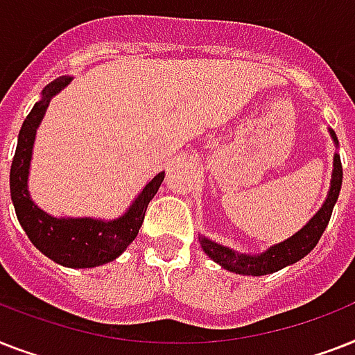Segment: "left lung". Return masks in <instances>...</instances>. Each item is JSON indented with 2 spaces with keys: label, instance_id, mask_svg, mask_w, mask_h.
Instances as JSON below:
<instances>
[{
  "label": "left lung",
  "instance_id": "8db88e82",
  "mask_svg": "<svg viewBox=\"0 0 355 355\" xmlns=\"http://www.w3.org/2000/svg\"><path fill=\"white\" fill-rule=\"evenodd\" d=\"M331 136V141L339 147L337 136L334 130L328 128ZM343 184V167H341V156L334 155V169H331V180L330 189L326 195V200L319 208V211L304 225L298 232L293 234L284 241L275 243L269 248H265L263 252L248 254V252H237L234 248L225 247L221 243L214 241L210 237L199 234V243L205 254L216 263H219L223 269L236 272L243 276H263L276 272V270L284 269L287 265L297 263L298 259L308 256L319 243L320 236L328 227V221L331 217V210L339 199V191H341Z\"/></svg>",
  "mask_w": 355,
  "mask_h": 355
}]
</instances>
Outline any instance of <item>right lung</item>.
Here are the masks:
<instances>
[{"label":"right lung","mask_w":355,"mask_h":355,"mask_svg":"<svg viewBox=\"0 0 355 355\" xmlns=\"http://www.w3.org/2000/svg\"><path fill=\"white\" fill-rule=\"evenodd\" d=\"M71 80L73 77L64 75L49 83L42 90L40 101L33 107L19 128L18 145L10 166V199L19 225L44 256L64 267L92 269L119 258L136 239L147 206L164 182L166 171L150 178L125 214L116 219L55 217L36 206L29 193V171L36 128L40 127L53 97L60 94Z\"/></svg>","instance_id":"obj_1"}]
</instances>
